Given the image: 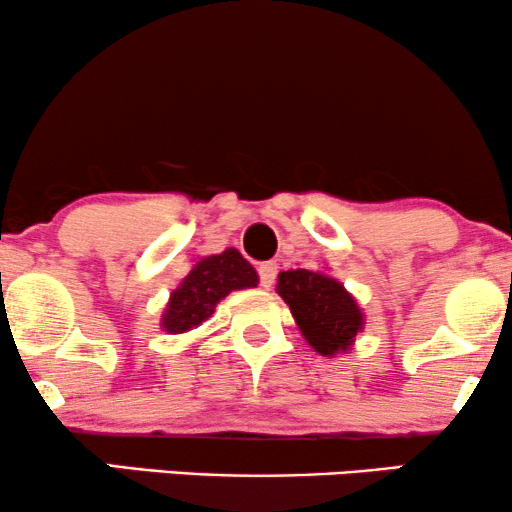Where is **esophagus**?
Returning <instances> with one entry per match:
<instances>
[{
  "label": "esophagus",
  "mask_w": 512,
  "mask_h": 512,
  "mask_svg": "<svg viewBox=\"0 0 512 512\" xmlns=\"http://www.w3.org/2000/svg\"><path fill=\"white\" fill-rule=\"evenodd\" d=\"M257 271H260V283H262V288H271V286H274L276 271H278V267H276L274 262H264V264H260V267H257Z\"/></svg>",
  "instance_id": "34e87169"
}]
</instances>
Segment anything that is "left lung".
Wrapping results in <instances>:
<instances>
[{
  "label": "left lung",
  "instance_id": "8db88e82",
  "mask_svg": "<svg viewBox=\"0 0 512 512\" xmlns=\"http://www.w3.org/2000/svg\"><path fill=\"white\" fill-rule=\"evenodd\" d=\"M276 293L286 300L304 340L323 357L347 352L364 328V314L357 300L338 278L323 271H281Z\"/></svg>",
  "mask_w": 512,
  "mask_h": 512
}]
</instances>
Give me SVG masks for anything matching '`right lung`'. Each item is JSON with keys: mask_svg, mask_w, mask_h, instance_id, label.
I'll return each mask as SVG.
<instances>
[{"mask_svg": "<svg viewBox=\"0 0 512 512\" xmlns=\"http://www.w3.org/2000/svg\"><path fill=\"white\" fill-rule=\"evenodd\" d=\"M257 281L255 267L236 248L203 257L193 264L177 290H172L160 326L172 335L189 333L215 314L219 300L231 290L255 288Z\"/></svg>", "mask_w": 512, "mask_h": 512, "instance_id": "obj_1", "label": "right lung"}]
</instances>
